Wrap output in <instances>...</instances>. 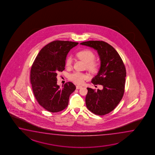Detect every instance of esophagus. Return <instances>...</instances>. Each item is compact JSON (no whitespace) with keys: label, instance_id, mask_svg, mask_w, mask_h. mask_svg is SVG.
Wrapping results in <instances>:
<instances>
[{"label":"esophagus","instance_id":"obj_1","mask_svg":"<svg viewBox=\"0 0 155 155\" xmlns=\"http://www.w3.org/2000/svg\"><path fill=\"white\" fill-rule=\"evenodd\" d=\"M82 87V86H79V85H78V86H76V88L77 90H79L80 88H81Z\"/></svg>","mask_w":155,"mask_h":155}]
</instances>
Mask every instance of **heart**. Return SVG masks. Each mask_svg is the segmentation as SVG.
Segmentation results:
<instances>
[{
    "instance_id": "heart-1",
    "label": "heart",
    "mask_w": 155,
    "mask_h": 155,
    "mask_svg": "<svg viewBox=\"0 0 155 155\" xmlns=\"http://www.w3.org/2000/svg\"><path fill=\"white\" fill-rule=\"evenodd\" d=\"M76 55L78 58L86 63V66L88 70L92 73H97L100 68V63L97 61L94 60L95 55L93 52L88 49H84L77 53ZM73 59L71 57H67L65 61V65L68 68L71 66ZM69 78L71 81L78 84H82L85 80L88 78L87 75L80 73L74 72L69 75Z\"/></svg>"
}]
</instances>
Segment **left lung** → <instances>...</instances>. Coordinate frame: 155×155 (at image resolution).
Here are the masks:
<instances>
[{"label":"left lung","instance_id":"left-lung-1","mask_svg":"<svg viewBox=\"0 0 155 155\" xmlns=\"http://www.w3.org/2000/svg\"><path fill=\"white\" fill-rule=\"evenodd\" d=\"M80 45L96 50L101 61L100 70L91 82L102 85L103 89L96 91L87 88L86 107L95 114L105 115L114 109L123 96L126 77L124 64L115 49L104 41H89Z\"/></svg>","mask_w":155,"mask_h":155}]
</instances>
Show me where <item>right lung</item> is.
I'll list each match as a JSON object with an SVG mask.
<instances>
[{"label": "right lung", "mask_w": 155, "mask_h": 155, "mask_svg": "<svg viewBox=\"0 0 155 155\" xmlns=\"http://www.w3.org/2000/svg\"><path fill=\"white\" fill-rule=\"evenodd\" d=\"M78 43L68 41L49 43L41 49L32 65L30 81L35 97L50 112H58L66 108L70 94L76 89L71 82L60 88L57 84V76L65 69L68 53Z\"/></svg>", "instance_id": "add662e5"}]
</instances>
